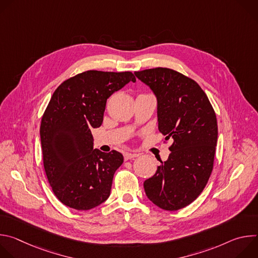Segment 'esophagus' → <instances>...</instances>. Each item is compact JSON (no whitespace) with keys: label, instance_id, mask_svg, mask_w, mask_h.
<instances>
[{"label":"esophagus","instance_id":"34e87169","mask_svg":"<svg viewBox=\"0 0 258 258\" xmlns=\"http://www.w3.org/2000/svg\"><path fill=\"white\" fill-rule=\"evenodd\" d=\"M124 160H130V159H133V158H135V157H138L139 156V154L138 153H124Z\"/></svg>","mask_w":258,"mask_h":258}]
</instances>
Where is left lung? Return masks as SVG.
<instances>
[{
	"label": "left lung",
	"instance_id": "left-lung-1",
	"mask_svg": "<svg viewBox=\"0 0 258 258\" xmlns=\"http://www.w3.org/2000/svg\"><path fill=\"white\" fill-rule=\"evenodd\" d=\"M157 97L159 132L169 146L168 159L144 181L148 197L158 207L175 211L195 201L213 169L217 120L205 92L192 79L165 67L136 71Z\"/></svg>",
	"mask_w": 258,
	"mask_h": 258
}]
</instances>
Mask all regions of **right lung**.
Masks as SVG:
<instances>
[{
	"mask_svg": "<svg viewBox=\"0 0 258 258\" xmlns=\"http://www.w3.org/2000/svg\"><path fill=\"white\" fill-rule=\"evenodd\" d=\"M131 81V71L88 70L54 92L42 117L41 143L48 181L64 205L89 210L108 199L123 156L93 149L91 130L102 124L107 99Z\"/></svg>",
	"mask_w": 258,
	"mask_h": 258,
	"instance_id": "1",
	"label": "right lung"
}]
</instances>
